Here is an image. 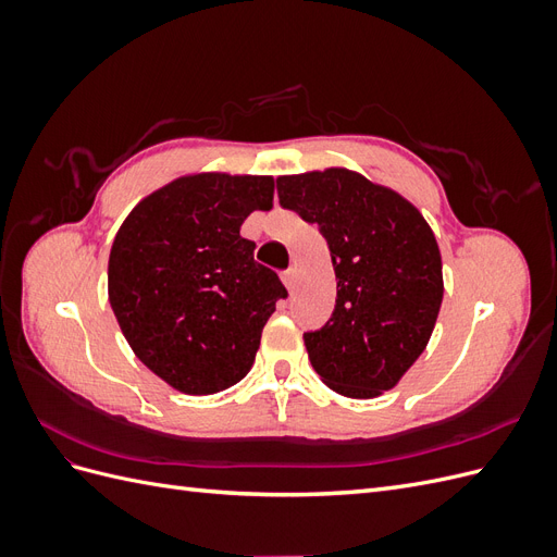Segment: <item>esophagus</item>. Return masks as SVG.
I'll return each mask as SVG.
<instances>
[{"instance_id": "obj_1", "label": "esophagus", "mask_w": 557, "mask_h": 557, "mask_svg": "<svg viewBox=\"0 0 557 557\" xmlns=\"http://www.w3.org/2000/svg\"><path fill=\"white\" fill-rule=\"evenodd\" d=\"M281 278H283V283H285V288L293 290V288H295V281H297V272L290 267V269H285V272L281 274Z\"/></svg>"}]
</instances>
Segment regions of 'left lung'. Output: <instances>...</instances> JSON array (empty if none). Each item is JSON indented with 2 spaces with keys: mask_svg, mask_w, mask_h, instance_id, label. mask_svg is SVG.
Instances as JSON below:
<instances>
[{
  "mask_svg": "<svg viewBox=\"0 0 557 557\" xmlns=\"http://www.w3.org/2000/svg\"><path fill=\"white\" fill-rule=\"evenodd\" d=\"M276 188L283 209L318 225L336 276L332 318L305 334L315 374L344 397L383 395L425 350L442 309V252L428 221L344 166L278 176Z\"/></svg>",
  "mask_w": 557,
  "mask_h": 557,
  "instance_id": "left-lung-1",
  "label": "left lung"
}]
</instances>
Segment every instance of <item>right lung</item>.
<instances>
[{"mask_svg": "<svg viewBox=\"0 0 557 557\" xmlns=\"http://www.w3.org/2000/svg\"><path fill=\"white\" fill-rule=\"evenodd\" d=\"M272 201V176L190 174L144 197L115 234L111 309L134 356L178 393H221L256 362L288 290L239 230Z\"/></svg>", "mask_w": 557, "mask_h": 557, "instance_id": "add662e5", "label": "right lung"}]
</instances>
